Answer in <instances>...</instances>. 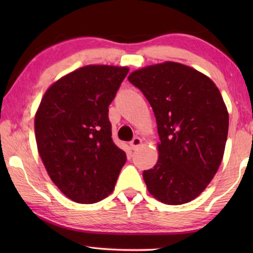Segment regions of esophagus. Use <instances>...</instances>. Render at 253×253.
Segmentation results:
<instances>
[{"label":"esophagus","mask_w":253,"mask_h":253,"mask_svg":"<svg viewBox=\"0 0 253 253\" xmlns=\"http://www.w3.org/2000/svg\"><path fill=\"white\" fill-rule=\"evenodd\" d=\"M141 143H143V140H141L139 137H136V138H133V139L130 141V147L132 148V150H136V148H138V147L140 146Z\"/></svg>","instance_id":"obj_1"}]
</instances>
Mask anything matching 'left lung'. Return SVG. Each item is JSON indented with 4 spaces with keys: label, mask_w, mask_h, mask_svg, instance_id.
<instances>
[{
    "label": "left lung",
    "mask_w": 253,
    "mask_h": 253,
    "mask_svg": "<svg viewBox=\"0 0 253 253\" xmlns=\"http://www.w3.org/2000/svg\"><path fill=\"white\" fill-rule=\"evenodd\" d=\"M153 109L159 159L143 172L148 192L167 205L197 198L222 161L229 115L212 79L177 62L147 65L129 75Z\"/></svg>",
    "instance_id": "8db88e82"
}]
</instances>
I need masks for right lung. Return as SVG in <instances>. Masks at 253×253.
<instances>
[{
    "label": "right lung",
    "mask_w": 253,
    "mask_h": 253,
    "mask_svg": "<svg viewBox=\"0 0 253 253\" xmlns=\"http://www.w3.org/2000/svg\"><path fill=\"white\" fill-rule=\"evenodd\" d=\"M127 67L91 64L53 83L34 117L38 152L54 184L79 204L113 192L126 161L114 144L108 106Z\"/></svg>",
    "instance_id": "obj_1"
}]
</instances>
